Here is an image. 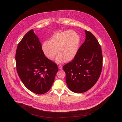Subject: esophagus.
Masks as SVG:
<instances>
[{
    "mask_svg": "<svg viewBox=\"0 0 122 122\" xmlns=\"http://www.w3.org/2000/svg\"><path fill=\"white\" fill-rule=\"evenodd\" d=\"M58 68L60 70H61L62 68V67L61 65H59V66H58Z\"/></svg>",
    "mask_w": 122,
    "mask_h": 122,
    "instance_id": "1",
    "label": "esophagus"
}]
</instances>
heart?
<instances>
[{
  "instance_id": "obj_1",
  "label": "heart",
  "mask_w": 122,
  "mask_h": 122,
  "mask_svg": "<svg viewBox=\"0 0 122 122\" xmlns=\"http://www.w3.org/2000/svg\"><path fill=\"white\" fill-rule=\"evenodd\" d=\"M80 43V38L75 31L71 30L59 32L53 35L50 41H45L42 49L45 55L52 60L59 54L55 61L58 63L69 61L76 56Z\"/></svg>"
}]
</instances>
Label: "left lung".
<instances>
[{"label": "left lung", "instance_id": "obj_1", "mask_svg": "<svg viewBox=\"0 0 122 122\" xmlns=\"http://www.w3.org/2000/svg\"><path fill=\"white\" fill-rule=\"evenodd\" d=\"M86 39L74 59L63 66L70 90L76 93L86 92L98 80L102 67L101 47L92 33L85 30Z\"/></svg>", "mask_w": 122, "mask_h": 122}]
</instances>
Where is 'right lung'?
<instances>
[{
  "label": "right lung",
  "instance_id": "right-lung-1",
  "mask_svg": "<svg viewBox=\"0 0 122 122\" xmlns=\"http://www.w3.org/2000/svg\"><path fill=\"white\" fill-rule=\"evenodd\" d=\"M15 61L18 74L27 89L38 94L50 89L58 67L45 56L33 30L27 32L19 43Z\"/></svg>",
  "mask_w": 122,
  "mask_h": 122
}]
</instances>
